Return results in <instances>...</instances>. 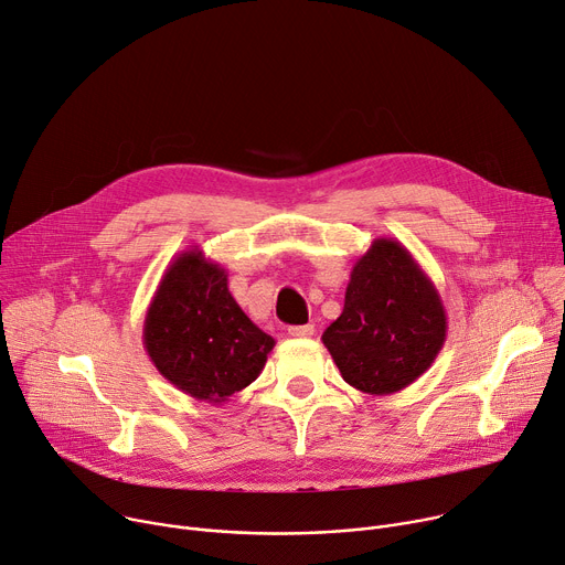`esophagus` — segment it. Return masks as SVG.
Wrapping results in <instances>:
<instances>
[{"label": "esophagus", "instance_id": "34e87169", "mask_svg": "<svg viewBox=\"0 0 565 565\" xmlns=\"http://www.w3.org/2000/svg\"><path fill=\"white\" fill-rule=\"evenodd\" d=\"M289 334L296 337V339H308V337L315 334V326H310V323L308 326H291Z\"/></svg>", "mask_w": 565, "mask_h": 565}]
</instances>
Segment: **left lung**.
<instances>
[{"label":"left lung","mask_w":565,"mask_h":565,"mask_svg":"<svg viewBox=\"0 0 565 565\" xmlns=\"http://www.w3.org/2000/svg\"><path fill=\"white\" fill-rule=\"evenodd\" d=\"M448 332L439 289L394 237L360 255L343 312L321 341L341 377L369 396L398 394L437 360Z\"/></svg>","instance_id":"obj_1"}]
</instances>
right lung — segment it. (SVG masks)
<instances>
[{
    "label": "right lung",
    "mask_w": 565,
    "mask_h": 565,
    "mask_svg": "<svg viewBox=\"0 0 565 565\" xmlns=\"http://www.w3.org/2000/svg\"><path fill=\"white\" fill-rule=\"evenodd\" d=\"M142 341L164 380L212 405H222L263 373L276 345L237 306L226 269L199 246L164 269L147 308Z\"/></svg>",
    "instance_id": "obj_1"
}]
</instances>
